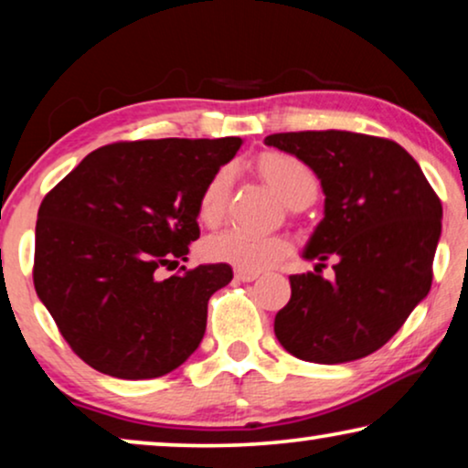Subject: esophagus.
<instances>
[{
  "instance_id": "esophagus-1",
  "label": "esophagus",
  "mask_w": 468,
  "mask_h": 468,
  "mask_svg": "<svg viewBox=\"0 0 468 468\" xmlns=\"http://www.w3.org/2000/svg\"><path fill=\"white\" fill-rule=\"evenodd\" d=\"M234 277H236V281H242V283H249V281L258 279L260 274H258V272H251V271H242V268H236Z\"/></svg>"
}]
</instances>
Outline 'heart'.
<instances>
[{
  "label": "heart",
  "instance_id": "obj_1",
  "mask_svg": "<svg viewBox=\"0 0 468 468\" xmlns=\"http://www.w3.org/2000/svg\"><path fill=\"white\" fill-rule=\"evenodd\" d=\"M255 170L268 187L277 191L292 208L311 204L317 197V176L303 159L283 151H266L255 159ZM229 187H232V168L221 165L197 196V219L204 226H219L228 213ZM202 255L210 261L229 264L242 271L260 272L283 261L290 255V242L279 234H247L239 229H226L208 236L202 242Z\"/></svg>",
  "mask_w": 468,
  "mask_h": 468
}]
</instances>
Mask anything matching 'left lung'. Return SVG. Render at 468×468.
Masks as SVG:
<instances>
[{"label":"left lung","mask_w":468,"mask_h":468,"mask_svg":"<svg viewBox=\"0 0 468 468\" xmlns=\"http://www.w3.org/2000/svg\"><path fill=\"white\" fill-rule=\"evenodd\" d=\"M315 172L324 219L306 245L315 272L292 274V298L274 335L292 356L343 364L381 349L432 285L441 236L439 196L418 162L394 140L325 130L266 136ZM335 260V279L321 277Z\"/></svg>","instance_id":"8db88e82"}]
</instances>
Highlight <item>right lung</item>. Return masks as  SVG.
Listing matches in <instances>:
<instances>
[{"label":"right lung","instance_id":"1","mask_svg":"<svg viewBox=\"0 0 468 468\" xmlns=\"http://www.w3.org/2000/svg\"><path fill=\"white\" fill-rule=\"evenodd\" d=\"M240 138L123 140L100 146L44 196L34 285L69 349L100 373L153 379L181 367L207 330L228 264L159 268L200 239L197 196ZM170 271V268H168Z\"/></svg>","mask_w":468,"mask_h":468}]
</instances>
